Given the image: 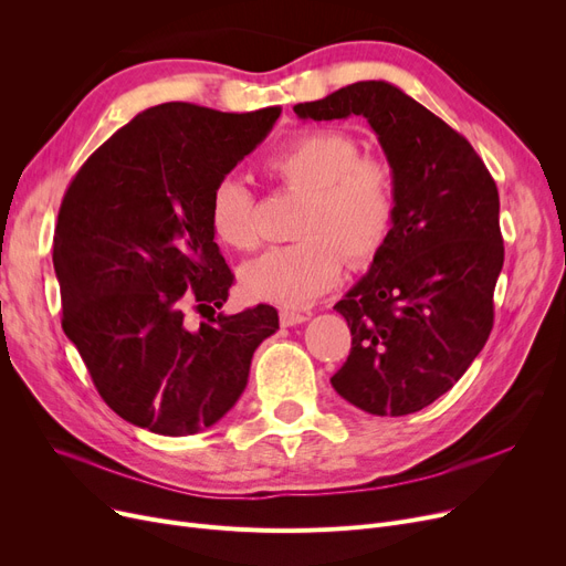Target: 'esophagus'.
<instances>
[{
  "label": "esophagus",
  "mask_w": 566,
  "mask_h": 566,
  "mask_svg": "<svg viewBox=\"0 0 566 566\" xmlns=\"http://www.w3.org/2000/svg\"><path fill=\"white\" fill-rule=\"evenodd\" d=\"M280 321H282V325H286V328H291V325H301V323L310 321V316H307V314H301V312L282 310V312H280Z\"/></svg>",
  "instance_id": "1"
}]
</instances>
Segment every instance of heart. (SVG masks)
<instances>
[{
  "label": "heart",
  "mask_w": 566,
  "mask_h": 566,
  "mask_svg": "<svg viewBox=\"0 0 566 566\" xmlns=\"http://www.w3.org/2000/svg\"><path fill=\"white\" fill-rule=\"evenodd\" d=\"M265 171L282 188L303 195L295 220L298 241L271 248L241 268V286L254 301L301 307L335 286L342 254L350 263L369 261L395 224L392 171L363 156L358 139L335 128H314L291 137L265 158ZM254 197L245 184L224 176L208 197V224L231 250L256 243Z\"/></svg>",
  "instance_id": "heart-1"
}]
</instances>
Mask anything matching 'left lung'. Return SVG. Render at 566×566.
Segmentation results:
<instances>
[{
  "mask_svg": "<svg viewBox=\"0 0 566 566\" xmlns=\"http://www.w3.org/2000/svg\"><path fill=\"white\" fill-rule=\"evenodd\" d=\"M293 112L312 122L365 116L388 158L395 224L335 305L353 342L331 382L380 418L418 412L454 388L491 335L504 261L495 181L465 137L385 80Z\"/></svg>",
  "mask_w": 566,
  "mask_h": 566,
  "instance_id": "1",
  "label": "left lung"
}]
</instances>
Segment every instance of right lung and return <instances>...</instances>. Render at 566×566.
<instances>
[{
  "mask_svg": "<svg viewBox=\"0 0 566 566\" xmlns=\"http://www.w3.org/2000/svg\"><path fill=\"white\" fill-rule=\"evenodd\" d=\"M280 107L227 114L163 103L88 156L54 229L64 333L105 403L160 436L220 422L243 395L277 310L218 314L233 275L208 224L213 186L273 130Z\"/></svg>",
  "mask_w": 566,
  "mask_h": 566,
  "instance_id": "obj_1",
  "label": "right lung"
}]
</instances>
